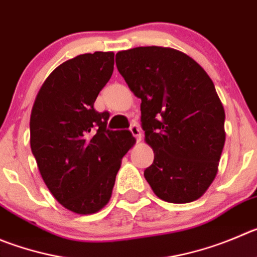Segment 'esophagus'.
Masks as SVG:
<instances>
[{"label":"esophagus","instance_id":"1","mask_svg":"<svg viewBox=\"0 0 257 257\" xmlns=\"http://www.w3.org/2000/svg\"><path fill=\"white\" fill-rule=\"evenodd\" d=\"M129 129H131L132 134H133V136L136 137V140L138 141V142H140V141L142 140V132H141L140 125H138V124H137V123H133Z\"/></svg>","mask_w":257,"mask_h":257}]
</instances>
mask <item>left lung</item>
Wrapping results in <instances>:
<instances>
[{"label": "left lung", "mask_w": 257, "mask_h": 257, "mask_svg": "<svg viewBox=\"0 0 257 257\" xmlns=\"http://www.w3.org/2000/svg\"><path fill=\"white\" fill-rule=\"evenodd\" d=\"M116 67L142 100L141 121L155 160L145 177L160 199L175 204L200 198L218 172L226 132L224 109L207 72L172 48L121 50Z\"/></svg>", "instance_id": "8db88e82"}]
</instances>
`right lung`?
Masks as SVG:
<instances>
[{
	"instance_id": "add662e5",
	"label": "right lung",
	"mask_w": 257,
	"mask_h": 257,
	"mask_svg": "<svg viewBox=\"0 0 257 257\" xmlns=\"http://www.w3.org/2000/svg\"><path fill=\"white\" fill-rule=\"evenodd\" d=\"M114 71V53H86L48 76L30 116V147L53 196L77 214L99 212L111 198L121 158L136 138L106 128L110 114L93 102Z\"/></svg>"
}]
</instances>
